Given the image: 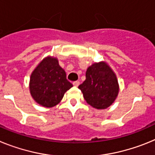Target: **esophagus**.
I'll list each match as a JSON object with an SVG mask.
<instances>
[{"label": "esophagus", "mask_w": 155, "mask_h": 155, "mask_svg": "<svg viewBox=\"0 0 155 155\" xmlns=\"http://www.w3.org/2000/svg\"><path fill=\"white\" fill-rule=\"evenodd\" d=\"M72 84H73L74 87H77L79 85V81H74L73 83H72Z\"/></svg>", "instance_id": "1"}]
</instances>
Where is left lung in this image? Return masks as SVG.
Wrapping results in <instances>:
<instances>
[{
  "mask_svg": "<svg viewBox=\"0 0 155 155\" xmlns=\"http://www.w3.org/2000/svg\"><path fill=\"white\" fill-rule=\"evenodd\" d=\"M79 89L90 105L105 109L115 101L118 84L115 73L106 63H94L87 68L86 80Z\"/></svg>",
  "mask_w": 155,
  "mask_h": 155,
  "instance_id": "obj_1",
  "label": "left lung"
}]
</instances>
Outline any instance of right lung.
Returning a JSON list of instances; mask_svg holds the SVG:
<instances>
[{
	"mask_svg": "<svg viewBox=\"0 0 155 155\" xmlns=\"http://www.w3.org/2000/svg\"><path fill=\"white\" fill-rule=\"evenodd\" d=\"M72 87V83L66 79V73L54 58L44 59L33 72L29 83L33 99L47 107L58 104L64 93Z\"/></svg>",
	"mask_w": 155,
	"mask_h": 155,
	"instance_id": "add662e5",
	"label": "right lung"
}]
</instances>
